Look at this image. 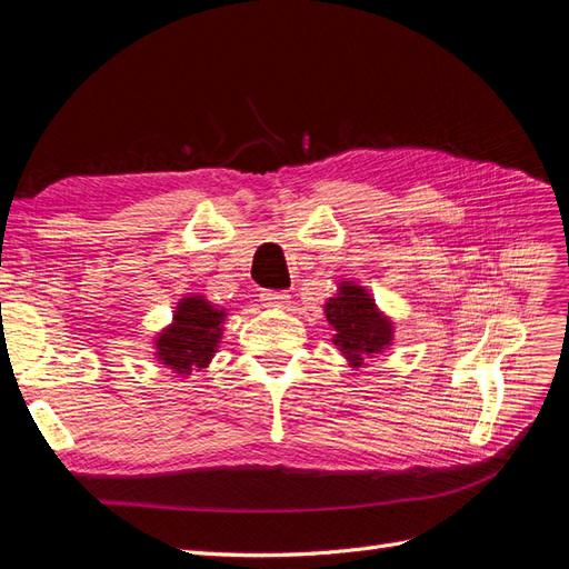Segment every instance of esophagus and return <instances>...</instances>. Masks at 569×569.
Masks as SVG:
<instances>
[{"label":"esophagus","mask_w":569,"mask_h":569,"mask_svg":"<svg viewBox=\"0 0 569 569\" xmlns=\"http://www.w3.org/2000/svg\"><path fill=\"white\" fill-rule=\"evenodd\" d=\"M261 299L266 301V306H287L289 303L287 291H278V289H266Z\"/></svg>","instance_id":"34e87169"}]
</instances>
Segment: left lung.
<instances>
[{"label":"left lung","instance_id":"8db88e82","mask_svg":"<svg viewBox=\"0 0 569 569\" xmlns=\"http://www.w3.org/2000/svg\"><path fill=\"white\" fill-rule=\"evenodd\" d=\"M325 316L337 330L335 343L351 366H363L368 356L380 353L391 341V325L377 313L366 289L356 284H341L339 295L327 301Z\"/></svg>","mask_w":569,"mask_h":569}]
</instances>
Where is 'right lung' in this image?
<instances>
[{"instance_id":"1","label":"right lung","mask_w":569,"mask_h":569,"mask_svg":"<svg viewBox=\"0 0 569 569\" xmlns=\"http://www.w3.org/2000/svg\"><path fill=\"white\" fill-rule=\"evenodd\" d=\"M222 318H226V311H218L201 297L182 299L176 311V322L157 341L159 358L178 375L206 368L216 353Z\"/></svg>"}]
</instances>
